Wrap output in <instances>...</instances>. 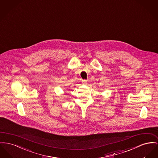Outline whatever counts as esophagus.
Returning a JSON list of instances; mask_svg holds the SVG:
<instances>
[{
    "mask_svg": "<svg viewBox=\"0 0 158 158\" xmlns=\"http://www.w3.org/2000/svg\"><path fill=\"white\" fill-rule=\"evenodd\" d=\"M82 83H83L84 84H87V80H82Z\"/></svg>",
    "mask_w": 158,
    "mask_h": 158,
    "instance_id": "1",
    "label": "esophagus"
}]
</instances>
